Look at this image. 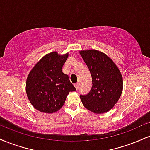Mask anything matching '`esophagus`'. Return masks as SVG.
<instances>
[{
  "instance_id": "34e87169",
  "label": "esophagus",
  "mask_w": 150,
  "mask_h": 150,
  "mask_svg": "<svg viewBox=\"0 0 150 150\" xmlns=\"http://www.w3.org/2000/svg\"><path fill=\"white\" fill-rule=\"evenodd\" d=\"M74 85H75V88H76V89H78V86H79V84H78V83H75V84H74Z\"/></svg>"
}]
</instances>
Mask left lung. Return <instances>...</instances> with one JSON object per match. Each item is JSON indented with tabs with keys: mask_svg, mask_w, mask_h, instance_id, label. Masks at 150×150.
I'll return each mask as SVG.
<instances>
[{
	"mask_svg": "<svg viewBox=\"0 0 150 150\" xmlns=\"http://www.w3.org/2000/svg\"><path fill=\"white\" fill-rule=\"evenodd\" d=\"M80 54L92 78L89 93L80 95L82 104L96 114L106 112L114 107L122 94V74L110 58L101 52L91 50L80 51Z\"/></svg>",
	"mask_w": 150,
	"mask_h": 150,
	"instance_id": "obj_1",
	"label": "left lung"
}]
</instances>
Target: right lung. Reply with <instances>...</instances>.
I'll return each mask as SVG.
<instances>
[{
  "instance_id": "1",
  "label": "right lung",
  "mask_w": 150,
  "mask_h": 150,
  "mask_svg": "<svg viewBox=\"0 0 150 150\" xmlns=\"http://www.w3.org/2000/svg\"><path fill=\"white\" fill-rule=\"evenodd\" d=\"M68 56L51 52L42 57L30 72L26 91L30 103L38 110L55 112L64 105L68 93L76 90L68 75L61 70Z\"/></svg>"
}]
</instances>
